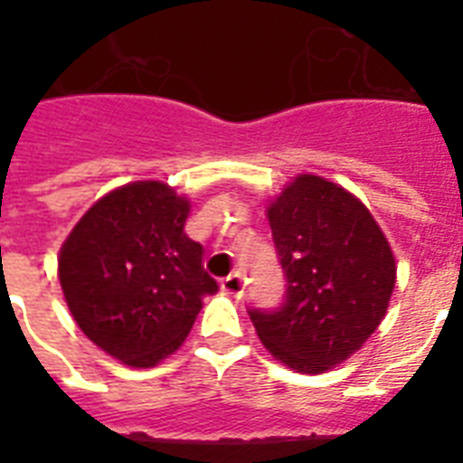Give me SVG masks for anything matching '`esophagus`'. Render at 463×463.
I'll return each mask as SVG.
<instances>
[{
	"instance_id": "34e87169",
	"label": "esophagus",
	"mask_w": 463,
	"mask_h": 463,
	"mask_svg": "<svg viewBox=\"0 0 463 463\" xmlns=\"http://www.w3.org/2000/svg\"><path fill=\"white\" fill-rule=\"evenodd\" d=\"M221 288L228 293V296L232 298H242L245 296V281H242V274H231V276H225L223 281H221Z\"/></svg>"
}]
</instances>
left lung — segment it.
<instances>
[{"instance_id": "left-lung-1", "label": "left lung", "mask_w": 463, "mask_h": 463, "mask_svg": "<svg viewBox=\"0 0 463 463\" xmlns=\"http://www.w3.org/2000/svg\"><path fill=\"white\" fill-rule=\"evenodd\" d=\"M267 213L286 296L281 307L247 312L276 360L319 374L358 351L384 319L394 254L363 202L317 175H298Z\"/></svg>"}]
</instances>
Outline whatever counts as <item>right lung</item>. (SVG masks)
<instances>
[{"mask_svg":"<svg viewBox=\"0 0 463 463\" xmlns=\"http://www.w3.org/2000/svg\"><path fill=\"white\" fill-rule=\"evenodd\" d=\"M189 202L163 182H132L98 199L60 250L69 312L108 355L154 367L175 353L218 283L187 238Z\"/></svg>","mask_w":463,"mask_h":463,"instance_id":"add662e5","label":"right lung"}]
</instances>
